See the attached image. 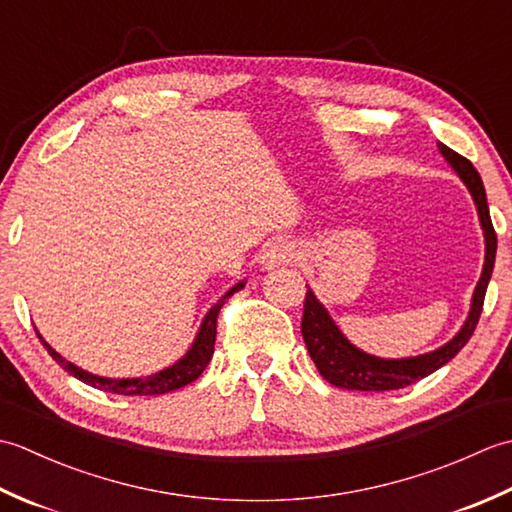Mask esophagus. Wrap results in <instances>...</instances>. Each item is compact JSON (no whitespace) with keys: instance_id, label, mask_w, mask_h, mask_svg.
<instances>
[{"instance_id":"34e87169","label":"esophagus","mask_w":512,"mask_h":512,"mask_svg":"<svg viewBox=\"0 0 512 512\" xmlns=\"http://www.w3.org/2000/svg\"><path fill=\"white\" fill-rule=\"evenodd\" d=\"M295 246L290 242H284V239H279V242L270 244L264 253V266L266 268H277V266H286L290 264L292 259H295Z\"/></svg>"}]
</instances>
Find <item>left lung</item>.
Here are the masks:
<instances>
[{
  "label": "left lung",
  "mask_w": 512,
  "mask_h": 512,
  "mask_svg": "<svg viewBox=\"0 0 512 512\" xmlns=\"http://www.w3.org/2000/svg\"><path fill=\"white\" fill-rule=\"evenodd\" d=\"M440 151L442 156L449 160V165L458 171V176L464 180L466 187H469L477 206V213H480V222L486 239V262L482 277L477 281V288L473 292V306L469 312V319H466L464 328L458 332V336L447 345H442L440 350L413 358H400V361H385V358H376L361 352L358 347L347 341L330 319L328 310L321 306L317 297H314V292L308 288L306 301H303L301 334L303 341H306L310 358L319 369V374L328 380L330 385L358 391L402 389L424 376L433 374L444 363H449L451 358L469 343L471 334L475 332V325L480 321V314L484 308L488 281H491L493 275L497 235L491 222V213H488L486 191L480 173L471 165V160L455 154L447 145H440Z\"/></svg>",
  "instance_id": "1"
}]
</instances>
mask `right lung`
I'll return each mask as SVG.
<instances>
[{"label":"right lung","mask_w":512,"mask_h":512,"mask_svg":"<svg viewBox=\"0 0 512 512\" xmlns=\"http://www.w3.org/2000/svg\"><path fill=\"white\" fill-rule=\"evenodd\" d=\"M239 288H244V284H237L233 286L231 290L226 292V295L215 303V306L209 310V314H206L202 325H200V332L198 336H195V343L189 350V354L182 358V361H178L176 365H171L167 369H162V372H156L151 376H145V378H121V380H112V378H101V376H94V374H88L83 372L81 367H76L72 363L65 361L63 356H59L57 352L52 350V347L41 339L39 341L43 343V347H46L48 354L57 361L65 372L72 374L74 378L83 380L85 385H92L96 389H103V391H110V394H121V396H160V394H167V391H176L184 385L193 383L195 378H198L206 365H209L211 356H213V350H215V334H217V314H220L224 301L233 295V292H237Z\"/></svg>","instance_id":"right-lung-1"}]
</instances>
